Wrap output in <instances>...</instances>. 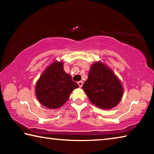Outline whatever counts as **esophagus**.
I'll return each instance as SVG.
<instances>
[{"mask_svg": "<svg viewBox=\"0 0 154 154\" xmlns=\"http://www.w3.org/2000/svg\"><path fill=\"white\" fill-rule=\"evenodd\" d=\"M78 85H79V86L80 88H82V85H83V82H82V81H79V82H78Z\"/></svg>", "mask_w": 154, "mask_h": 154, "instance_id": "34e87169", "label": "esophagus"}]
</instances>
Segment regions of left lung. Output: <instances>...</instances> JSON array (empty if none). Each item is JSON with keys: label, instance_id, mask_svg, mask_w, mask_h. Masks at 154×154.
<instances>
[{"label": "left lung", "instance_id": "left-lung-1", "mask_svg": "<svg viewBox=\"0 0 154 154\" xmlns=\"http://www.w3.org/2000/svg\"><path fill=\"white\" fill-rule=\"evenodd\" d=\"M82 89L91 103L103 109H110L118 105L124 93L120 81L113 71L99 61L91 66Z\"/></svg>", "mask_w": 154, "mask_h": 154}]
</instances>
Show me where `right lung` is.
<instances>
[{"mask_svg":"<svg viewBox=\"0 0 154 154\" xmlns=\"http://www.w3.org/2000/svg\"><path fill=\"white\" fill-rule=\"evenodd\" d=\"M79 87L64 70L63 62L55 61L41 75L35 86L36 98L45 107L56 109L66 102L70 94Z\"/></svg>","mask_w":154,"mask_h":154,"instance_id":"obj_1","label":"right lung"}]
</instances>
